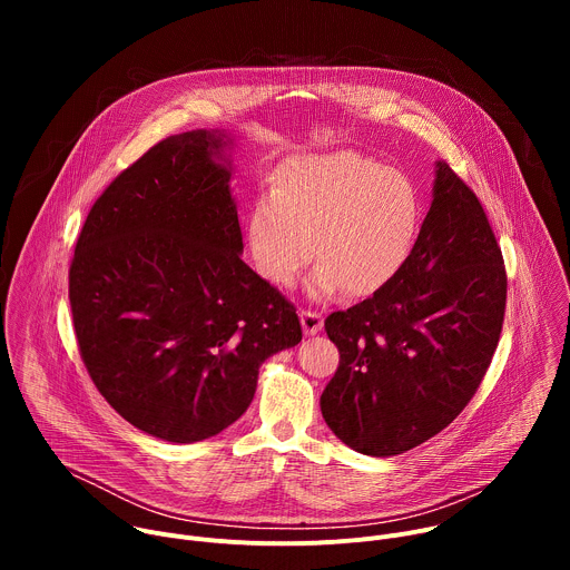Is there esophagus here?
I'll return each mask as SVG.
<instances>
[{
	"instance_id": "1",
	"label": "esophagus",
	"mask_w": 570,
	"mask_h": 570,
	"mask_svg": "<svg viewBox=\"0 0 570 570\" xmlns=\"http://www.w3.org/2000/svg\"><path fill=\"white\" fill-rule=\"evenodd\" d=\"M299 320H302L304 334H308V336L317 334V332L322 330V324H324L322 311H313V308H302V311H299Z\"/></svg>"
}]
</instances>
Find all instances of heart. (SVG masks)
Segmentation results:
<instances>
[{"label":"heart","mask_w":570,"mask_h":570,"mask_svg":"<svg viewBox=\"0 0 570 570\" xmlns=\"http://www.w3.org/2000/svg\"><path fill=\"white\" fill-rule=\"evenodd\" d=\"M420 220V191L405 174L354 150L302 155L277 171L273 191L255 198L248 243L273 286H295L315 250L317 295L345 288L367 297L403 268Z\"/></svg>","instance_id":"obj_1"}]
</instances>
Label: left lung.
Listing matches in <instances>:
<instances>
[{"label":"left lung","mask_w":570,"mask_h":570,"mask_svg":"<svg viewBox=\"0 0 570 570\" xmlns=\"http://www.w3.org/2000/svg\"><path fill=\"white\" fill-rule=\"evenodd\" d=\"M508 275L473 189L438 161L431 209L396 277L324 320L341 352L320 396L324 422L354 451L399 455L446 429L497 352Z\"/></svg>","instance_id":"left-lung-1"}]
</instances>
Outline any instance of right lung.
Segmentation results:
<instances>
[{
	"mask_svg": "<svg viewBox=\"0 0 570 570\" xmlns=\"http://www.w3.org/2000/svg\"><path fill=\"white\" fill-rule=\"evenodd\" d=\"M220 135L150 146L92 205L69 264L78 352L135 429L178 444L236 422L259 365L302 341L299 317L243 264Z\"/></svg>",
	"mask_w": 570,
	"mask_h": 570,
	"instance_id": "obj_1",
	"label": "right lung"
}]
</instances>
